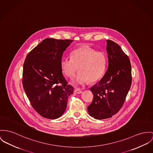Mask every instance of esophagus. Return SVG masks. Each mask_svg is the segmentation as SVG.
<instances>
[{
	"mask_svg": "<svg viewBox=\"0 0 153 153\" xmlns=\"http://www.w3.org/2000/svg\"><path fill=\"white\" fill-rule=\"evenodd\" d=\"M74 92L76 93H77V94H81V93H82V91L80 89H79V88H76L74 90Z\"/></svg>",
	"mask_w": 153,
	"mask_h": 153,
	"instance_id": "1",
	"label": "esophagus"
}]
</instances>
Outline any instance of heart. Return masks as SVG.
Listing matches in <instances>:
<instances>
[{
	"mask_svg": "<svg viewBox=\"0 0 153 153\" xmlns=\"http://www.w3.org/2000/svg\"><path fill=\"white\" fill-rule=\"evenodd\" d=\"M71 58L61 59L60 68L63 73L73 79L79 70L75 84H83L89 81L94 82L99 80L104 74L107 65V57L102 52L96 51L88 47H81L71 52Z\"/></svg>",
	"mask_w": 153,
	"mask_h": 153,
	"instance_id": "heart-1",
	"label": "heart"
}]
</instances>
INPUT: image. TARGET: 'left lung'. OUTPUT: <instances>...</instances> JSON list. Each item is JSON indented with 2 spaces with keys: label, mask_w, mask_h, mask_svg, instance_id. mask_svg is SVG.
<instances>
[{
  "label": "left lung",
  "mask_w": 153,
  "mask_h": 153,
  "mask_svg": "<svg viewBox=\"0 0 153 153\" xmlns=\"http://www.w3.org/2000/svg\"><path fill=\"white\" fill-rule=\"evenodd\" d=\"M108 67L99 82L90 88L93 100L87 107L96 119L111 118L123 105L131 84L129 57L115 42L106 40Z\"/></svg>",
  "instance_id": "obj_1"
}]
</instances>
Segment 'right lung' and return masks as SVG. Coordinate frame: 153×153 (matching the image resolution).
Returning a JSON list of instances; mask_svg holds the SVG:
<instances>
[{
	"label": "right lung",
	"instance_id": "right-lung-1",
	"mask_svg": "<svg viewBox=\"0 0 153 153\" xmlns=\"http://www.w3.org/2000/svg\"><path fill=\"white\" fill-rule=\"evenodd\" d=\"M70 39L46 38L30 51L23 65V85L33 108L51 119L65 112L73 87L68 84L60 68L63 52Z\"/></svg>",
	"mask_w": 153,
	"mask_h": 153
}]
</instances>
